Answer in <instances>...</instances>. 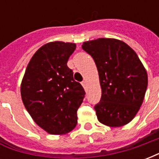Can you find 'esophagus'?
Returning a JSON list of instances; mask_svg holds the SVG:
<instances>
[{
  "mask_svg": "<svg viewBox=\"0 0 159 159\" xmlns=\"http://www.w3.org/2000/svg\"><path fill=\"white\" fill-rule=\"evenodd\" d=\"M82 85H83V88H84V89L86 88L87 83H86V81H85V80H84V81H83V82H82Z\"/></svg>",
  "mask_w": 159,
  "mask_h": 159,
  "instance_id": "1",
  "label": "esophagus"
}]
</instances>
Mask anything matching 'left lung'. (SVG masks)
Segmentation results:
<instances>
[{"label":"left lung","instance_id":"8db88e82","mask_svg":"<svg viewBox=\"0 0 159 159\" xmlns=\"http://www.w3.org/2000/svg\"><path fill=\"white\" fill-rule=\"evenodd\" d=\"M82 48L94 60L102 94L94 106L100 123L110 127L129 123L143 102L147 74L136 52L125 42L99 38L83 42Z\"/></svg>","mask_w":159,"mask_h":159}]
</instances>
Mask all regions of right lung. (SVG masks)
Returning <instances> with one entry per match:
<instances>
[{
	"label": "right lung",
	"instance_id": "1",
	"mask_svg": "<svg viewBox=\"0 0 159 159\" xmlns=\"http://www.w3.org/2000/svg\"><path fill=\"white\" fill-rule=\"evenodd\" d=\"M75 43L54 42L40 48L27 66L21 83V97L36 124L52 134L71 131L85 91L73 78L67 61Z\"/></svg>",
	"mask_w": 159,
	"mask_h": 159
}]
</instances>
